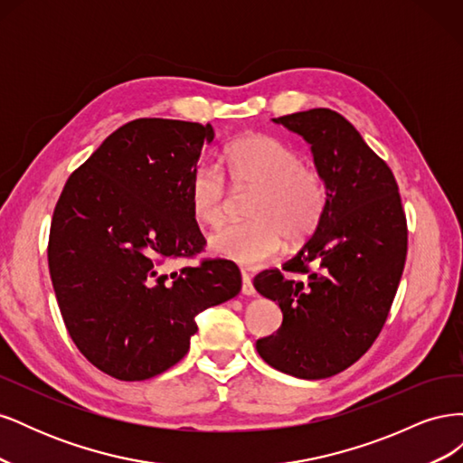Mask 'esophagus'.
Segmentation results:
<instances>
[{
  "instance_id": "esophagus-1",
  "label": "esophagus",
  "mask_w": 463,
  "mask_h": 463,
  "mask_svg": "<svg viewBox=\"0 0 463 463\" xmlns=\"http://www.w3.org/2000/svg\"><path fill=\"white\" fill-rule=\"evenodd\" d=\"M241 279H243V286H241V291L243 296H255V288H253V282H250V276L249 272H241Z\"/></svg>"
}]
</instances>
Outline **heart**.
<instances>
[{"label": "heart", "mask_w": 463, "mask_h": 463, "mask_svg": "<svg viewBox=\"0 0 463 463\" xmlns=\"http://www.w3.org/2000/svg\"><path fill=\"white\" fill-rule=\"evenodd\" d=\"M222 167L235 185L257 191L247 213L253 220L228 223L208 237L213 255L260 266L282 250L286 235L299 241L317 228L326 206L325 179L288 143L270 135H243L223 148ZM187 194L201 226H218L226 216V179L218 165H199Z\"/></svg>", "instance_id": "1"}]
</instances>
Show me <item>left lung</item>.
<instances>
[{
  "label": "left lung",
  "mask_w": 463,
  "mask_h": 463,
  "mask_svg": "<svg viewBox=\"0 0 463 463\" xmlns=\"http://www.w3.org/2000/svg\"><path fill=\"white\" fill-rule=\"evenodd\" d=\"M311 145L326 206L313 235L253 286L278 303L282 326L257 340L259 355L286 374L318 381L347 369L381 334L408 255L398 184L359 131L326 108L272 119Z\"/></svg>",
  "instance_id": "left-lung-1"
}]
</instances>
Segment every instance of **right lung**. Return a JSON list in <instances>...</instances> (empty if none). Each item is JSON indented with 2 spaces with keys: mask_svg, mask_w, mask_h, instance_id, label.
<instances>
[{
  "mask_svg": "<svg viewBox=\"0 0 463 463\" xmlns=\"http://www.w3.org/2000/svg\"><path fill=\"white\" fill-rule=\"evenodd\" d=\"M213 125L135 119L71 174L55 204L48 266L69 335L96 369L146 381L189 352L194 317L241 291L232 260L167 272L203 250L189 179Z\"/></svg>",
  "mask_w": 463,
  "mask_h": 463,
  "instance_id": "obj_1",
  "label": "right lung"
}]
</instances>
